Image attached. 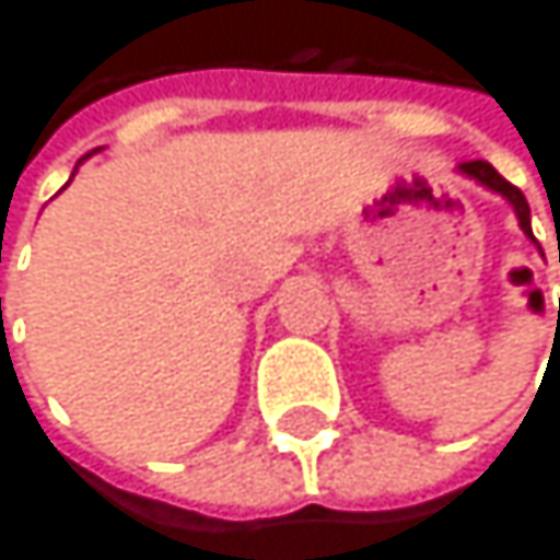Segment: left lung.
<instances>
[{
    "label": "left lung",
    "mask_w": 560,
    "mask_h": 560,
    "mask_svg": "<svg viewBox=\"0 0 560 560\" xmlns=\"http://www.w3.org/2000/svg\"><path fill=\"white\" fill-rule=\"evenodd\" d=\"M457 171L464 174V177H470V180H477L480 187H487V190H493V195H501L511 208H514V214H517V224H521V231L527 234V238L534 242V231H530V208H527V198L521 195V190L511 184V180H504L498 171H493L487 161H464V164H457Z\"/></svg>",
    "instance_id": "left-lung-1"
}]
</instances>
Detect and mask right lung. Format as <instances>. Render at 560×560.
Wrapping results in <instances>:
<instances>
[{
	"mask_svg": "<svg viewBox=\"0 0 560 560\" xmlns=\"http://www.w3.org/2000/svg\"><path fill=\"white\" fill-rule=\"evenodd\" d=\"M86 158H90V154H86ZM86 158H83V161H86ZM83 161H80V164H83Z\"/></svg>",
	"mask_w": 560,
	"mask_h": 560,
	"instance_id": "add662e5",
	"label": "right lung"
}]
</instances>
